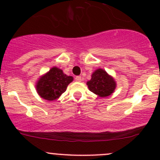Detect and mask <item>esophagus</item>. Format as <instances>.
<instances>
[{"label": "esophagus", "instance_id": "1", "mask_svg": "<svg viewBox=\"0 0 160 160\" xmlns=\"http://www.w3.org/2000/svg\"><path fill=\"white\" fill-rule=\"evenodd\" d=\"M75 80L77 82H81L82 80V77L80 76H77V77H75Z\"/></svg>", "mask_w": 160, "mask_h": 160}]
</instances>
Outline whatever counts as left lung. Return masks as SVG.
Wrapping results in <instances>:
<instances>
[{"instance_id": "obj_1", "label": "left lung", "mask_w": 160, "mask_h": 160, "mask_svg": "<svg viewBox=\"0 0 160 160\" xmlns=\"http://www.w3.org/2000/svg\"><path fill=\"white\" fill-rule=\"evenodd\" d=\"M87 85L90 91L101 98L110 96L116 88L114 78L102 69H98L93 72L91 79L87 82Z\"/></svg>"}]
</instances>
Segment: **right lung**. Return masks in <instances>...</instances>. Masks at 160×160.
I'll list each match as a JSON object with an SVG mask.
<instances>
[{
  "mask_svg": "<svg viewBox=\"0 0 160 160\" xmlns=\"http://www.w3.org/2000/svg\"><path fill=\"white\" fill-rule=\"evenodd\" d=\"M72 80V77L66 75L57 67H52L37 81L36 90L43 99L54 101L66 91Z\"/></svg>",
  "mask_w": 160,
  "mask_h": 160,
  "instance_id": "obj_1",
  "label": "right lung"
}]
</instances>
